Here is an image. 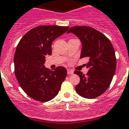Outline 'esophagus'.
Listing matches in <instances>:
<instances>
[{
  "instance_id": "esophagus-1",
  "label": "esophagus",
  "mask_w": 129,
  "mask_h": 129,
  "mask_svg": "<svg viewBox=\"0 0 129 129\" xmlns=\"http://www.w3.org/2000/svg\"><path fill=\"white\" fill-rule=\"evenodd\" d=\"M73 74H74V70H72V69H67V74L72 75Z\"/></svg>"
}]
</instances>
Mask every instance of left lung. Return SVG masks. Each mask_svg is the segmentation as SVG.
I'll use <instances>...</instances> for the list:
<instances>
[{
  "label": "left lung",
  "mask_w": 129,
  "mask_h": 129,
  "mask_svg": "<svg viewBox=\"0 0 129 129\" xmlns=\"http://www.w3.org/2000/svg\"><path fill=\"white\" fill-rule=\"evenodd\" d=\"M67 33H72L81 41L80 59H88L86 66L89 70L86 75L74 72L80 78L76 91L85 98H97L109 88L116 71V58L112 43L101 32L86 26H75Z\"/></svg>",
  "instance_id": "left-lung-1"
}]
</instances>
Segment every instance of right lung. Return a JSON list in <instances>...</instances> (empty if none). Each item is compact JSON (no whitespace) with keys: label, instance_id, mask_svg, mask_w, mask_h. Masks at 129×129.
I'll list each match as a JSON object with an SVG mask.
<instances>
[{"label":"right lung","instance_id":"right-lung-1","mask_svg":"<svg viewBox=\"0 0 129 129\" xmlns=\"http://www.w3.org/2000/svg\"><path fill=\"white\" fill-rule=\"evenodd\" d=\"M68 26H39L20 41L14 55L15 74L23 90L31 98L47 102L59 93L67 76L63 67L46 68V55L52 54V41L65 33Z\"/></svg>","mask_w":129,"mask_h":129}]
</instances>
